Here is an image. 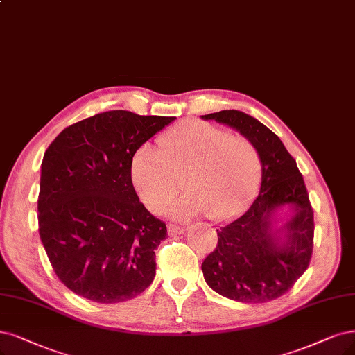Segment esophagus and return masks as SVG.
Segmentation results:
<instances>
[{"label":"esophagus","mask_w":355,"mask_h":355,"mask_svg":"<svg viewBox=\"0 0 355 355\" xmlns=\"http://www.w3.org/2000/svg\"><path fill=\"white\" fill-rule=\"evenodd\" d=\"M187 230V227L184 225H178V224H168V232L169 235H178L182 234Z\"/></svg>","instance_id":"1"}]
</instances>
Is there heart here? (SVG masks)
Listing matches in <instances>:
<instances>
[{
	"instance_id": "heart-1",
	"label": "heart",
	"mask_w": 355,
	"mask_h": 355,
	"mask_svg": "<svg viewBox=\"0 0 355 355\" xmlns=\"http://www.w3.org/2000/svg\"><path fill=\"white\" fill-rule=\"evenodd\" d=\"M261 157L245 136L205 121H184L157 139V152L140 146L131 159V180L141 202L161 211L182 186L189 191L165 212L191 216L205 212L224 219L239 211L260 175Z\"/></svg>"
}]
</instances>
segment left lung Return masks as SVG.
I'll return each mask as SVG.
<instances>
[{
    "label": "left lung",
    "mask_w": 355,
    "mask_h": 355,
    "mask_svg": "<svg viewBox=\"0 0 355 355\" xmlns=\"http://www.w3.org/2000/svg\"><path fill=\"white\" fill-rule=\"evenodd\" d=\"M250 139L261 157L257 198L241 215L218 227V244L202 263L207 285L218 294L247 304L268 303L291 290L313 254L314 218L303 175L279 137L256 118L227 110L202 115ZM290 204L286 240L271 231V215Z\"/></svg>",
    "instance_id": "8db88e82"
}]
</instances>
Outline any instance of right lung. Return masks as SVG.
I'll use <instances>...</instances> for the list:
<instances>
[{"label": "right lung", "mask_w": 355, "mask_h": 355, "mask_svg": "<svg viewBox=\"0 0 355 355\" xmlns=\"http://www.w3.org/2000/svg\"><path fill=\"white\" fill-rule=\"evenodd\" d=\"M175 116L115 110L65 127L42 161L37 224L58 279L95 303H121L155 278L166 237L131 181L141 144Z\"/></svg>", "instance_id": "obj_1"}]
</instances>
